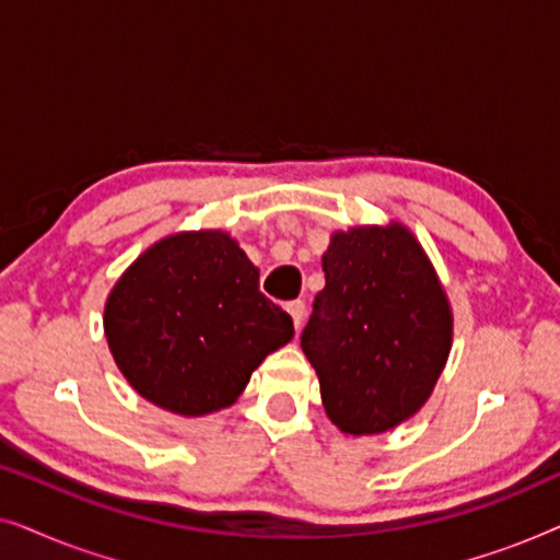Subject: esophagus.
<instances>
[{"instance_id": "obj_1", "label": "esophagus", "mask_w": 560, "mask_h": 560, "mask_svg": "<svg viewBox=\"0 0 560 560\" xmlns=\"http://www.w3.org/2000/svg\"><path fill=\"white\" fill-rule=\"evenodd\" d=\"M285 308L290 313V318H293V326L298 331V328H301V324H303V316H305V303L303 301H290Z\"/></svg>"}]
</instances>
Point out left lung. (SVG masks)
<instances>
[{
	"mask_svg": "<svg viewBox=\"0 0 560 560\" xmlns=\"http://www.w3.org/2000/svg\"><path fill=\"white\" fill-rule=\"evenodd\" d=\"M326 285L301 347L324 408L343 433H382L428 400L451 349V311L431 262L408 229L334 234Z\"/></svg>",
	"mask_w": 560,
	"mask_h": 560,
	"instance_id": "8db88e82",
	"label": "left lung"
}]
</instances>
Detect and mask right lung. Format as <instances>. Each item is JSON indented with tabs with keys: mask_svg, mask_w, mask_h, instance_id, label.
I'll return each mask as SVG.
<instances>
[{
	"mask_svg": "<svg viewBox=\"0 0 560 560\" xmlns=\"http://www.w3.org/2000/svg\"><path fill=\"white\" fill-rule=\"evenodd\" d=\"M104 328L129 385L180 416L232 405L259 362L295 334L224 232L175 234L150 247L112 290Z\"/></svg>",
	"mask_w": 560,
	"mask_h": 560,
	"instance_id": "right-lung-1",
	"label": "right lung"
}]
</instances>
